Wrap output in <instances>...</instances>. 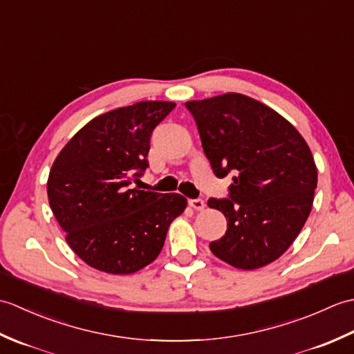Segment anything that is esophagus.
Instances as JSON below:
<instances>
[{"label": "esophagus", "mask_w": 354, "mask_h": 354, "mask_svg": "<svg viewBox=\"0 0 354 354\" xmlns=\"http://www.w3.org/2000/svg\"><path fill=\"white\" fill-rule=\"evenodd\" d=\"M189 205L194 209H198V212H202V209L205 208V202L202 199H190L189 201Z\"/></svg>", "instance_id": "obj_1"}]
</instances>
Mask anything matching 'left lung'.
<instances>
[{
  "mask_svg": "<svg viewBox=\"0 0 354 354\" xmlns=\"http://www.w3.org/2000/svg\"><path fill=\"white\" fill-rule=\"evenodd\" d=\"M217 178L234 173L228 198L208 199L227 217V232L209 243L239 269L277 260L310 214L318 171L309 146L278 112L228 93L185 103Z\"/></svg>",
  "mask_w": 354,
  "mask_h": 354,
  "instance_id": "1",
  "label": "left lung"
}]
</instances>
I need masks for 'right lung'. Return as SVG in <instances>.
Returning a JSON list of instances; mask_svg holds the SVG:
<instances>
[{
    "label": "right lung",
    "instance_id": "add662e5",
    "mask_svg": "<svg viewBox=\"0 0 354 354\" xmlns=\"http://www.w3.org/2000/svg\"><path fill=\"white\" fill-rule=\"evenodd\" d=\"M175 106L149 100L95 117L53 162L51 212L71 250L91 268L126 275L147 266L185 209L183 194L131 187L149 167L153 129Z\"/></svg>",
    "mask_w": 354,
    "mask_h": 354
}]
</instances>
